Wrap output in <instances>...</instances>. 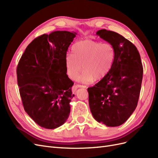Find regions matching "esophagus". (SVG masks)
Masks as SVG:
<instances>
[{
    "label": "esophagus",
    "instance_id": "esophagus-1",
    "mask_svg": "<svg viewBox=\"0 0 158 158\" xmlns=\"http://www.w3.org/2000/svg\"><path fill=\"white\" fill-rule=\"evenodd\" d=\"M86 88V86L85 85H80V84H75L74 86L73 87V90L74 91L77 89V88Z\"/></svg>",
    "mask_w": 158,
    "mask_h": 158
}]
</instances>
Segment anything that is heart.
Instances as JSON below:
<instances>
[{"label":"heart","mask_w":158,"mask_h":158,"mask_svg":"<svg viewBox=\"0 0 158 158\" xmlns=\"http://www.w3.org/2000/svg\"><path fill=\"white\" fill-rule=\"evenodd\" d=\"M114 59V50L108 43L80 41L72 47V56L66 58V74L70 79L75 80L82 69L83 73L78 78L80 82L100 80L111 70Z\"/></svg>","instance_id":"heart-1"}]
</instances>
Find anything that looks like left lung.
<instances>
[{
	"instance_id": "obj_1",
	"label": "left lung",
	"mask_w": 158,
	"mask_h": 158,
	"mask_svg": "<svg viewBox=\"0 0 158 158\" xmlns=\"http://www.w3.org/2000/svg\"><path fill=\"white\" fill-rule=\"evenodd\" d=\"M96 34L113 46L114 59L106 77L88 88L89 106L98 122L118 127L137 106L143 76L140 56L131 41L116 32L100 30Z\"/></svg>"
}]
</instances>
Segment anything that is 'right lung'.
Instances as JSON below:
<instances>
[{"instance_id": "obj_1", "label": "right lung", "mask_w": 158, "mask_h": 158, "mask_svg": "<svg viewBox=\"0 0 158 158\" xmlns=\"http://www.w3.org/2000/svg\"><path fill=\"white\" fill-rule=\"evenodd\" d=\"M77 33L55 31L28 45L17 66V80L25 111L38 125L58 128L66 121L74 82L66 74L69 47Z\"/></svg>"}]
</instances>
